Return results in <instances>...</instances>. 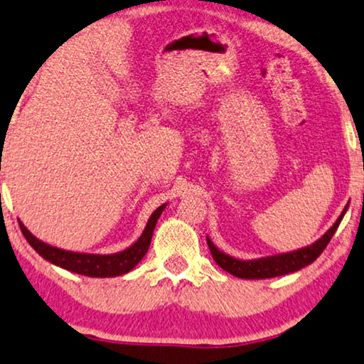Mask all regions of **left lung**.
Instances as JSON below:
<instances>
[{"instance_id": "left-lung-1", "label": "left lung", "mask_w": 364, "mask_h": 364, "mask_svg": "<svg viewBox=\"0 0 364 364\" xmlns=\"http://www.w3.org/2000/svg\"><path fill=\"white\" fill-rule=\"evenodd\" d=\"M349 203L344 206L343 213L339 215V218L336 220L333 227L324 233L319 240H316L311 245L304 248H299L294 252H285V254L279 255H270V257H262V259L254 260H240L235 257L225 254V252L218 250L215 247V243L210 240V237H206V243H208L211 257L213 260L222 267L223 270H227L228 274L235 275L238 279H270V277H279V275L292 274L297 270L304 269L309 264H312L317 257L324 252V248L328 247V243L338 230L339 223H341L344 213H346Z\"/></svg>"}]
</instances>
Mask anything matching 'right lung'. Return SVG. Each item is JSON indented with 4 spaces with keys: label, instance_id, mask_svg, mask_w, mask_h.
Segmentation results:
<instances>
[{
    "label": "right lung",
    "instance_id": "1",
    "mask_svg": "<svg viewBox=\"0 0 364 364\" xmlns=\"http://www.w3.org/2000/svg\"><path fill=\"white\" fill-rule=\"evenodd\" d=\"M166 205L168 203L161 205L153 211L148 223H146V228L142 230L141 237L131 247L124 248L122 252L107 255L82 254V252H70L58 247H52L48 243L38 240L20 220H18V223H20V228L26 238V242L35 248V252H38V255L43 257L45 260H48L50 264L70 270L73 274L87 275V277H117V275L131 272L142 260V257L148 254L154 227L158 223L161 213L166 208Z\"/></svg>",
    "mask_w": 364,
    "mask_h": 364
}]
</instances>
